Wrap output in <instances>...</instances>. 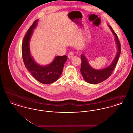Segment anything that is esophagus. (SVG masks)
<instances>
[{"label": "esophagus", "mask_w": 133, "mask_h": 133, "mask_svg": "<svg viewBox=\"0 0 133 133\" xmlns=\"http://www.w3.org/2000/svg\"><path fill=\"white\" fill-rule=\"evenodd\" d=\"M73 56H74V53L73 52H69V53L68 54V58H71L73 57Z\"/></svg>", "instance_id": "esophagus-1"}]
</instances>
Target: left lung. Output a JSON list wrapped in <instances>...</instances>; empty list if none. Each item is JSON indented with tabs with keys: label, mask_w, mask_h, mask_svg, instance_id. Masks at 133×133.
Listing matches in <instances>:
<instances>
[{
	"label": "left lung",
	"mask_w": 133,
	"mask_h": 133,
	"mask_svg": "<svg viewBox=\"0 0 133 133\" xmlns=\"http://www.w3.org/2000/svg\"><path fill=\"white\" fill-rule=\"evenodd\" d=\"M108 26L114 35L117 48L116 54L111 64L107 67L103 69H95L89 65L88 61L85 56V54H82L81 55L82 63L80 71L84 80L90 84H97L106 80L111 76L119 58L121 53L120 42L117 35L114 31L112 28L109 25H108Z\"/></svg>",
	"instance_id": "8db88e82"
}]
</instances>
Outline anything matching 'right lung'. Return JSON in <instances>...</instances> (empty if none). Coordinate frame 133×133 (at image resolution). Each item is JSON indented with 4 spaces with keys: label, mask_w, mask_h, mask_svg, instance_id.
<instances>
[{
    "label": "right lung",
    "mask_w": 133,
    "mask_h": 133,
    "mask_svg": "<svg viewBox=\"0 0 133 133\" xmlns=\"http://www.w3.org/2000/svg\"><path fill=\"white\" fill-rule=\"evenodd\" d=\"M38 21L37 19L34 22L23 39L22 44V58L26 68L32 76L39 82L49 84L57 81L61 75L67 57L66 55L57 56L51 63L46 65H39L35 61L31 54L29 44L33 30L37 25Z\"/></svg>",
    "instance_id": "right-lung-1"
}]
</instances>
